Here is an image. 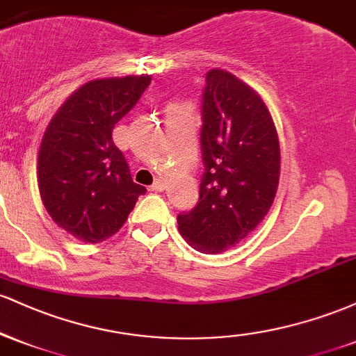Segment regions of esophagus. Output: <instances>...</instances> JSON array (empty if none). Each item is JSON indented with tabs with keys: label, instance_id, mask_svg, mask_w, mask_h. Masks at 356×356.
I'll return each mask as SVG.
<instances>
[{
	"label": "esophagus",
	"instance_id": "esophagus-1",
	"mask_svg": "<svg viewBox=\"0 0 356 356\" xmlns=\"http://www.w3.org/2000/svg\"><path fill=\"white\" fill-rule=\"evenodd\" d=\"M164 189H165L164 179H155L152 186L149 187V191H152V192H161V191H164Z\"/></svg>",
	"mask_w": 356,
	"mask_h": 356
}]
</instances>
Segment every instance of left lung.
Wrapping results in <instances>:
<instances>
[{
    "label": "left lung",
    "instance_id": "1",
    "mask_svg": "<svg viewBox=\"0 0 356 356\" xmlns=\"http://www.w3.org/2000/svg\"><path fill=\"white\" fill-rule=\"evenodd\" d=\"M201 118L199 202L181 212L177 224L192 248L216 254L236 246L268 214L280 181V142L261 97L224 70L206 73Z\"/></svg>",
    "mask_w": 356,
    "mask_h": 356
}]
</instances>
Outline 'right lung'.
Listing matches in <instances>:
<instances>
[{
	"instance_id": "right-lung-1",
	"label": "right lung",
	"mask_w": 356,
	"mask_h": 356,
	"mask_svg": "<svg viewBox=\"0 0 356 356\" xmlns=\"http://www.w3.org/2000/svg\"><path fill=\"white\" fill-rule=\"evenodd\" d=\"M150 76L93 80L61 105L38 154V187L51 219L83 243H100L124 226L145 187L134 182L112 130Z\"/></svg>"
}]
</instances>
